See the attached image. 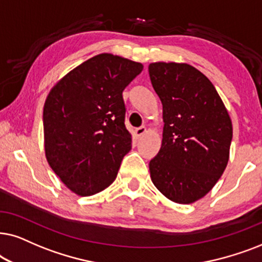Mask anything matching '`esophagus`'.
Returning <instances> with one entry per match:
<instances>
[{
  "instance_id": "obj_1",
  "label": "esophagus",
  "mask_w": 262,
  "mask_h": 262,
  "mask_svg": "<svg viewBox=\"0 0 262 262\" xmlns=\"http://www.w3.org/2000/svg\"><path fill=\"white\" fill-rule=\"evenodd\" d=\"M146 132H147V128L146 127H140V128H138L137 130H135V135H137L138 138H140V137H142V135H144Z\"/></svg>"
}]
</instances>
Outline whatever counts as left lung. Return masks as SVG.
<instances>
[{
  "mask_svg": "<svg viewBox=\"0 0 262 262\" xmlns=\"http://www.w3.org/2000/svg\"><path fill=\"white\" fill-rule=\"evenodd\" d=\"M153 89L163 105V139L149 162L151 180L176 204L200 200L224 172L232 122L206 75L188 63L153 62Z\"/></svg>",
  "mask_w": 262,
  "mask_h": 262,
  "instance_id": "obj_1",
  "label": "left lung"
}]
</instances>
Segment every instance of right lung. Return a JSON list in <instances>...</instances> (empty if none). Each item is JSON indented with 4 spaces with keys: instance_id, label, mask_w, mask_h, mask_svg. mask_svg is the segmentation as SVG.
Segmentation results:
<instances>
[{
    "instance_id": "right-lung-1",
    "label": "right lung",
    "mask_w": 262,
    "mask_h": 262,
    "mask_svg": "<svg viewBox=\"0 0 262 262\" xmlns=\"http://www.w3.org/2000/svg\"><path fill=\"white\" fill-rule=\"evenodd\" d=\"M142 69L139 62L99 54L58 80L45 99V157L79 196L109 187L130 151L122 92Z\"/></svg>"
}]
</instances>
